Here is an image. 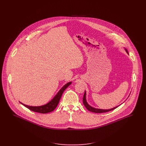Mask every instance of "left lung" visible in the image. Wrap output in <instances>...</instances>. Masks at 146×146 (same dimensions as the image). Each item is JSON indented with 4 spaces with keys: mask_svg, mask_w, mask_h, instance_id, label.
I'll list each match as a JSON object with an SVG mask.
<instances>
[{
    "mask_svg": "<svg viewBox=\"0 0 146 146\" xmlns=\"http://www.w3.org/2000/svg\"><path fill=\"white\" fill-rule=\"evenodd\" d=\"M125 50L126 52V53L129 54V53L127 50L126 49H125ZM83 104H84V106H85V107L86 108V109L88 110H89V111H91V112H94V113H104V112H108V111H111L112 110H115V108H116L118 106H119L120 105L116 106V107H115L112 108H111V109H108V110H104V109H100V108H94L92 106H90L89 104H88L87 101H86V91H85V93H84V94L83 99Z\"/></svg>",
    "mask_w": 146,
    "mask_h": 146,
    "instance_id": "obj_1",
    "label": "left lung"
}]
</instances>
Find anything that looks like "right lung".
<instances>
[{
	"mask_svg": "<svg viewBox=\"0 0 146 146\" xmlns=\"http://www.w3.org/2000/svg\"><path fill=\"white\" fill-rule=\"evenodd\" d=\"M72 83L71 82H68L67 84H66L62 88L58 91V92L57 93V94L54 97V98L49 101L48 103L46 104H44L40 106H27L26 104H23L22 103H21V104H23L24 106L29 108V110L38 112V113H46L48 112H50L53 111L57 106V105L59 104L60 100L61 98V96L62 95L63 92L64 90Z\"/></svg>",
	"mask_w": 146,
	"mask_h": 146,
	"instance_id": "1",
	"label": "right lung"
}]
</instances>
